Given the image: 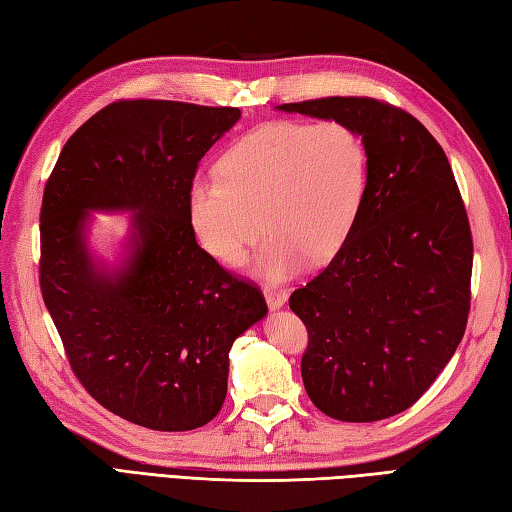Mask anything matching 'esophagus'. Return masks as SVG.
Segmentation results:
<instances>
[{
    "label": "esophagus",
    "mask_w": 512,
    "mask_h": 512,
    "mask_svg": "<svg viewBox=\"0 0 512 512\" xmlns=\"http://www.w3.org/2000/svg\"><path fill=\"white\" fill-rule=\"evenodd\" d=\"M264 297H266L270 308H281V306H284V303L288 301V292L281 290V288L266 286V288H264Z\"/></svg>",
    "instance_id": "obj_1"
}]
</instances>
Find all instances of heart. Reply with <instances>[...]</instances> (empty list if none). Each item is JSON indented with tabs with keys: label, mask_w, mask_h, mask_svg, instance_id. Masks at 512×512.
<instances>
[{
	"label": "heart",
	"mask_w": 512,
	"mask_h": 512,
	"mask_svg": "<svg viewBox=\"0 0 512 512\" xmlns=\"http://www.w3.org/2000/svg\"><path fill=\"white\" fill-rule=\"evenodd\" d=\"M220 176L189 187V222L200 246L224 266H242L264 228L259 273L279 281L306 257L332 259L361 215L369 154L350 123L273 121L244 134L220 160Z\"/></svg>",
	"instance_id": "b5f03b06"
}]
</instances>
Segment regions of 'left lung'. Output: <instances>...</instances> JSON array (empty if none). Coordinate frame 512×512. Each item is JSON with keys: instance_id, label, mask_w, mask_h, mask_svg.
<instances>
[{"instance_id": "8db88e82", "label": "left lung", "mask_w": 512, "mask_h": 512, "mask_svg": "<svg viewBox=\"0 0 512 512\" xmlns=\"http://www.w3.org/2000/svg\"><path fill=\"white\" fill-rule=\"evenodd\" d=\"M363 134L361 215L332 262L290 295L308 330L301 378L325 416L374 422L409 409L451 361L471 310L473 237L440 143L369 96L279 105Z\"/></svg>"}]
</instances>
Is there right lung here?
Segmentation results:
<instances>
[{
	"mask_svg": "<svg viewBox=\"0 0 512 512\" xmlns=\"http://www.w3.org/2000/svg\"><path fill=\"white\" fill-rule=\"evenodd\" d=\"M237 107L116 101L61 149L43 189L39 286L85 391L129 422L191 431L226 398L228 352L268 312L262 290L195 242L189 187ZM88 210H134L114 276L84 246Z\"/></svg>",
	"mask_w": 512,
	"mask_h": 512,
	"instance_id": "obj_1",
	"label": "right lung"
}]
</instances>
